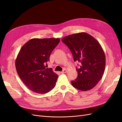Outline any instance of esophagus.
Segmentation results:
<instances>
[{
    "instance_id": "34e87169",
    "label": "esophagus",
    "mask_w": 122,
    "mask_h": 122,
    "mask_svg": "<svg viewBox=\"0 0 122 122\" xmlns=\"http://www.w3.org/2000/svg\"><path fill=\"white\" fill-rule=\"evenodd\" d=\"M67 72V70L66 69H63V70L61 72V73H66Z\"/></svg>"
}]
</instances>
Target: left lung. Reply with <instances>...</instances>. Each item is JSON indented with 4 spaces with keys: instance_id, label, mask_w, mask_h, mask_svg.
Masks as SVG:
<instances>
[{
    "instance_id": "1",
    "label": "left lung",
    "mask_w": 122,
    "mask_h": 122,
    "mask_svg": "<svg viewBox=\"0 0 122 122\" xmlns=\"http://www.w3.org/2000/svg\"><path fill=\"white\" fill-rule=\"evenodd\" d=\"M62 41L67 46L74 61L81 63L77 77L71 81L73 87L82 91L95 87L104 74L105 56L100 44L91 35L80 32L66 36Z\"/></svg>"
}]
</instances>
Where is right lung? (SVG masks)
<instances>
[{
  "mask_svg": "<svg viewBox=\"0 0 122 122\" xmlns=\"http://www.w3.org/2000/svg\"><path fill=\"white\" fill-rule=\"evenodd\" d=\"M60 39L32 38L22 46L15 61L19 77L31 91L45 94L56 85L58 76L45 64ZM47 65V64H46Z\"/></svg>",
  "mask_w": 122,
  "mask_h": 122,
  "instance_id": "obj_1",
  "label": "right lung"
}]
</instances>
